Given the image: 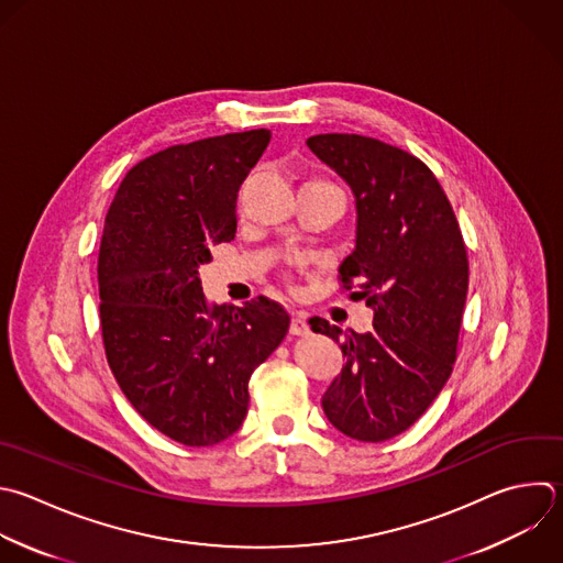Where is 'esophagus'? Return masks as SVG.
I'll list each match as a JSON object with an SVG mask.
<instances>
[{
	"label": "esophagus",
	"instance_id": "esophagus-1",
	"mask_svg": "<svg viewBox=\"0 0 563 563\" xmlns=\"http://www.w3.org/2000/svg\"><path fill=\"white\" fill-rule=\"evenodd\" d=\"M308 332H310V328H308L306 314L303 312H295L292 321H290V334L292 336H306Z\"/></svg>",
	"mask_w": 563,
	"mask_h": 563
}]
</instances>
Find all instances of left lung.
I'll list each match as a JSON object with an SVG mask.
<instances>
[{"instance_id":"1","label":"left lung","mask_w":563,"mask_h":563,"mask_svg":"<svg viewBox=\"0 0 563 563\" xmlns=\"http://www.w3.org/2000/svg\"><path fill=\"white\" fill-rule=\"evenodd\" d=\"M310 152L352 189L356 238L339 273L374 310V330L341 332L312 317V332L341 343L345 365L328 385V420L361 442L409 429L451 376L468 260L453 209L416 156L358 134H319Z\"/></svg>"}]
</instances>
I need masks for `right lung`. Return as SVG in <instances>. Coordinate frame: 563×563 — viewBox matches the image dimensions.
I'll use <instances>...</instances> for the list:
<instances>
[{
    "label": "right lung",
    "instance_id": "obj_1",
    "mask_svg": "<svg viewBox=\"0 0 563 563\" xmlns=\"http://www.w3.org/2000/svg\"><path fill=\"white\" fill-rule=\"evenodd\" d=\"M268 130L163 150L121 183L99 253L108 363L134 409L187 446L233 435L249 378L284 341L288 312L257 297L209 306L202 264L238 229V191L268 147Z\"/></svg>",
    "mask_w": 563,
    "mask_h": 563
}]
</instances>
